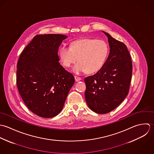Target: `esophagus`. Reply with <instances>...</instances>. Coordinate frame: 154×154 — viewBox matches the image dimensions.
<instances>
[{
    "label": "esophagus",
    "mask_w": 154,
    "mask_h": 154,
    "mask_svg": "<svg viewBox=\"0 0 154 154\" xmlns=\"http://www.w3.org/2000/svg\"><path fill=\"white\" fill-rule=\"evenodd\" d=\"M74 78H75V80L76 82H79V81H80V80H82V79H81L80 77H77V76H74Z\"/></svg>",
    "instance_id": "esophagus-1"
}]
</instances>
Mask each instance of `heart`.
<instances>
[{"mask_svg":"<svg viewBox=\"0 0 154 154\" xmlns=\"http://www.w3.org/2000/svg\"><path fill=\"white\" fill-rule=\"evenodd\" d=\"M109 54L107 43L103 40L83 38L71 43V46L63 45L60 51V57L62 64L70 67L78 60L72 68L75 74L88 71L94 73L104 65Z\"/></svg>","mask_w":154,"mask_h":154,"instance_id":"heart-1","label":"heart"}]
</instances>
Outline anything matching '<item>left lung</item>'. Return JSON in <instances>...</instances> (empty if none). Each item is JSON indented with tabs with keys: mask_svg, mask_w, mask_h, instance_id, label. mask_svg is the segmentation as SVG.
Listing matches in <instances>:
<instances>
[{
	"mask_svg": "<svg viewBox=\"0 0 154 154\" xmlns=\"http://www.w3.org/2000/svg\"><path fill=\"white\" fill-rule=\"evenodd\" d=\"M103 32L108 39L109 56L99 71L85 79L86 103L100 114L111 112L123 102L128 93L132 74V62L125 45Z\"/></svg>",
	"mask_w": 154,
	"mask_h": 154,
	"instance_id": "left-lung-1",
	"label": "left lung"
}]
</instances>
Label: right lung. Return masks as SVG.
<instances>
[{
    "label": "right lung",
    "mask_w": 154,
    "mask_h": 154,
    "mask_svg": "<svg viewBox=\"0 0 154 154\" xmlns=\"http://www.w3.org/2000/svg\"><path fill=\"white\" fill-rule=\"evenodd\" d=\"M66 38L59 34L34 36L17 63L18 92L27 107L39 117L57 116L74 83L73 75L59 62L58 48Z\"/></svg>",
    "instance_id": "obj_1"
}]
</instances>
